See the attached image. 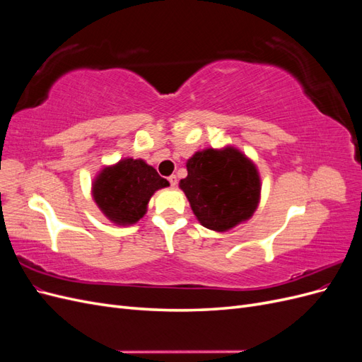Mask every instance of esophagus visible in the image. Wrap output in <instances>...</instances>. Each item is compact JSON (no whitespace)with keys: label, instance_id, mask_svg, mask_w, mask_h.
<instances>
[{"label":"esophagus","instance_id":"1","mask_svg":"<svg viewBox=\"0 0 362 362\" xmlns=\"http://www.w3.org/2000/svg\"><path fill=\"white\" fill-rule=\"evenodd\" d=\"M168 181L170 182L172 187H175V185H177V182H178V180H177V177H175V175H170V177L168 178Z\"/></svg>","mask_w":362,"mask_h":362}]
</instances>
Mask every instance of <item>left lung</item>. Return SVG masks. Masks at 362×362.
<instances>
[{"instance_id": "obj_1", "label": "left lung", "mask_w": 362, "mask_h": 362, "mask_svg": "<svg viewBox=\"0 0 362 362\" xmlns=\"http://www.w3.org/2000/svg\"><path fill=\"white\" fill-rule=\"evenodd\" d=\"M199 223L225 233L255 213L261 180L255 164L233 146L204 149L187 160L180 181Z\"/></svg>"}]
</instances>
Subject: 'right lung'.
Segmentation results:
<instances>
[{
  "instance_id": "add662e5",
  "label": "right lung",
  "mask_w": 362,
  "mask_h": 362,
  "mask_svg": "<svg viewBox=\"0 0 362 362\" xmlns=\"http://www.w3.org/2000/svg\"><path fill=\"white\" fill-rule=\"evenodd\" d=\"M169 181L144 160L124 158L104 168L92 184L96 205L116 225H133L145 216L151 196Z\"/></svg>"
}]
</instances>
